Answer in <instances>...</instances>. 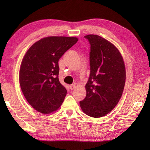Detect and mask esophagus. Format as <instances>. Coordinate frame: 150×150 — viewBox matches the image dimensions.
Listing matches in <instances>:
<instances>
[{"label": "esophagus", "instance_id": "obj_1", "mask_svg": "<svg viewBox=\"0 0 150 150\" xmlns=\"http://www.w3.org/2000/svg\"><path fill=\"white\" fill-rule=\"evenodd\" d=\"M75 88V84H72V85H70L69 86V89H70V90H74Z\"/></svg>", "mask_w": 150, "mask_h": 150}]
</instances>
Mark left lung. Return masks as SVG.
<instances>
[{
	"mask_svg": "<svg viewBox=\"0 0 150 150\" xmlns=\"http://www.w3.org/2000/svg\"><path fill=\"white\" fill-rule=\"evenodd\" d=\"M90 44V74L85 86L86 96L80 106L87 115L99 118L119 103L126 81V69L119 51L97 35L84 36Z\"/></svg>",
	"mask_w": 150,
	"mask_h": 150,
	"instance_id": "8db88e82",
	"label": "left lung"
}]
</instances>
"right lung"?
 <instances>
[{
	"label": "right lung",
	"instance_id": "add662e5",
	"mask_svg": "<svg viewBox=\"0 0 150 150\" xmlns=\"http://www.w3.org/2000/svg\"><path fill=\"white\" fill-rule=\"evenodd\" d=\"M77 41L76 37H47L33 44L25 54L19 73L21 88L39 112L50 113L62 104L67 90L59 80V60Z\"/></svg>",
	"mask_w": 150,
	"mask_h": 150
}]
</instances>
